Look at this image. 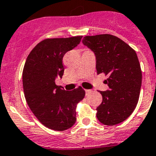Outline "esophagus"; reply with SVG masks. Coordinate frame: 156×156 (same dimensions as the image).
Returning a JSON list of instances; mask_svg holds the SVG:
<instances>
[{
  "instance_id": "esophagus-1",
  "label": "esophagus",
  "mask_w": 156,
  "mask_h": 156,
  "mask_svg": "<svg viewBox=\"0 0 156 156\" xmlns=\"http://www.w3.org/2000/svg\"><path fill=\"white\" fill-rule=\"evenodd\" d=\"M91 92H92V91H91L90 90H86V95H89V94H90Z\"/></svg>"
}]
</instances>
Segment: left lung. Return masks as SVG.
I'll return each mask as SVG.
<instances>
[{
	"label": "left lung",
	"instance_id": "obj_1",
	"mask_svg": "<svg viewBox=\"0 0 156 156\" xmlns=\"http://www.w3.org/2000/svg\"><path fill=\"white\" fill-rule=\"evenodd\" d=\"M82 43L95 53L97 73L108 76L109 90L100 91L102 102L97 108V118L105 125L120 124L133 113L139 101L142 71L136 53L109 34L85 36Z\"/></svg>",
	"mask_w": 156,
	"mask_h": 156
}]
</instances>
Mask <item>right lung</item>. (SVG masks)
<instances>
[{
	"label": "right lung",
	"instance_id": "add662e5",
	"mask_svg": "<svg viewBox=\"0 0 156 156\" xmlns=\"http://www.w3.org/2000/svg\"><path fill=\"white\" fill-rule=\"evenodd\" d=\"M82 38L42 40L31 50L23 66L26 101L40 122L52 130L64 131L74 125L77 105L86 95L81 86L66 91L55 82L57 76L63 75L64 55L80 44Z\"/></svg>",
	"mask_w": 156,
	"mask_h": 156
}]
</instances>
